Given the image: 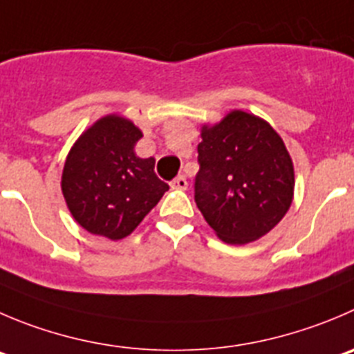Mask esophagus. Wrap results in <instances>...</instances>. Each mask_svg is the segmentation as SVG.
Instances as JSON below:
<instances>
[{
  "label": "esophagus",
  "instance_id": "34e87169",
  "mask_svg": "<svg viewBox=\"0 0 354 354\" xmlns=\"http://www.w3.org/2000/svg\"><path fill=\"white\" fill-rule=\"evenodd\" d=\"M170 187H171V189H180V191L187 189L186 177H183V175H179V177H175V179L170 183Z\"/></svg>",
  "mask_w": 354,
  "mask_h": 354
}]
</instances>
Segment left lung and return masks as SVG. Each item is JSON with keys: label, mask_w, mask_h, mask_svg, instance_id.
<instances>
[{"label": "left lung", "mask_w": 354, "mask_h": 354, "mask_svg": "<svg viewBox=\"0 0 354 354\" xmlns=\"http://www.w3.org/2000/svg\"><path fill=\"white\" fill-rule=\"evenodd\" d=\"M201 139L194 201L205 221L230 245L268 234L294 198V165L281 137L268 121L231 111L221 123L205 124Z\"/></svg>", "instance_id": "8db88e82"}]
</instances>
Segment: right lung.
<instances>
[{"label": "right lung", "mask_w": 354, "mask_h": 354, "mask_svg": "<svg viewBox=\"0 0 354 354\" xmlns=\"http://www.w3.org/2000/svg\"><path fill=\"white\" fill-rule=\"evenodd\" d=\"M142 132L127 118H100L67 154L62 194L74 221L88 233L129 236L168 191L154 174V158L133 151Z\"/></svg>", "instance_id": "right-lung-1"}]
</instances>
